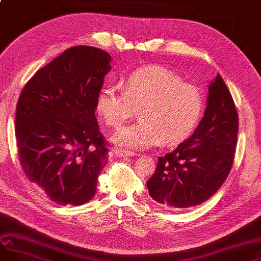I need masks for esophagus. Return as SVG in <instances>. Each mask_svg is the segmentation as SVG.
Returning a JSON list of instances; mask_svg holds the SVG:
<instances>
[{
    "label": "esophagus",
    "mask_w": 261,
    "mask_h": 261,
    "mask_svg": "<svg viewBox=\"0 0 261 261\" xmlns=\"http://www.w3.org/2000/svg\"><path fill=\"white\" fill-rule=\"evenodd\" d=\"M113 152L115 156H118V157H134L137 154L136 152L122 150V149H113Z\"/></svg>",
    "instance_id": "1"
}]
</instances>
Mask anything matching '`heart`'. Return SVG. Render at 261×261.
<instances>
[{"mask_svg": "<svg viewBox=\"0 0 261 261\" xmlns=\"http://www.w3.org/2000/svg\"><path fill=\"white\" fill-rule=\"evenodd\" d=\"M138 109L140 120L123 126L112 137L116 146L145 150L159 145H177L195 130L203 113V96L196 86L182 83L164 67L134 71L123 90L105 87L96 99V110L105 123L119 127Z\"/></svg>", "mask_w": 261, "mask_h": 261, "instance_id": "obj_1", "label": "heart"}]
</instances>
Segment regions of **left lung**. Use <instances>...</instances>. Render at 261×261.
<instances>
[{
  "label": "left lung",
  "instance_id": "obj_1",
  "mask_svg": "<svg viewBox=\"0 0 261 261\" xmlns=\"http://www.w3.org/2000/svg\"><path fill=\"white\" fill-rule=\"evenodd\" d=\"M238 112L220 74L208 84L204 116L194 134L158 158L147 181L149 195L164 207L181 210L207 201L228 177L237 147Z\"/></svg>",
  "mask_w": 261,
  "mask_h": 261
}]
</instances>
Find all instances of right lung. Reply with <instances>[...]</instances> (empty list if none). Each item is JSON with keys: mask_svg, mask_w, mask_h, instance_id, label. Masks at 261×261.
<instances>
[{"mask_svg": "<svg viewBox=\"0 0 261 261\" xmlns=\"http://www.w3.org/2000/svg\"><path fill=\"white\" fill-rule=\"evenodd\" d=\"M111 60L102 49L69 48L39 69L19 97L14 125L21 166L57 204L91 201L108 164L95 109Z\"/></svg>", "mask_w": 261, "mask_h": 261, "instance_id": "obj_1", "label": "right lung"}]
</instances>
